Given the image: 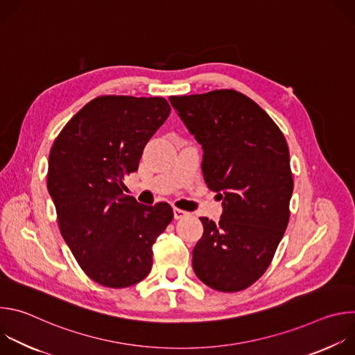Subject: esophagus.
I'll return each instance as SVG.
<instances>
[{"instance_id":"obj_1","label":"esophagus","mask_w":355,"mask_h":355,"mask_svg":"<svg viewBox=\"0 0 355 355\" xmlns=\"http://www.w3.org/2000/svg\"><path fill=\"white\" fill-rule=\"evenodd\" d=\"M173 212H174V219H182L188 215V212H185L182 209H178V208H173Z\"/></svg>"}]
</instances>
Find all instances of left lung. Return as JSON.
<instances>
[{
	"instance_id": "obj_1",
	"label": "left lung",
	"mask_w": 355,
	"mask_h": 355,
	"mask_svg": "<svg viewBox=\"0 0 355 355\" xmlns=\"http://www.w3.org/2000/svg\"><path fill=\"white\" fill-rule=\"evenodd\" d=\"M168 101L202 146V174L223 208L219 223L200 218L193 272L220 292L245 289L268 268L288 225L293 180L286 140L267 112L237 91Z\"/></svg>"
}]
</instances>
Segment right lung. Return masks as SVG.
Masks as SVG:
<instances>
[{
    "label": "right lung",
    "mask_w": 355,
    "mask_h": 355,
    "mask_svg": "<svg viewBox=\"0 0 355 355\" xmlns=\"http://www.w3.org/2000/svg\"><path fill=\"white\" fill-rule=\"evenodd\" d=\"M171 112L162 96H98L63 128L49 156L47 189L62 236L84 272L108 288L140 282L153 244L173 219L166 202L146 207L123 180Z\"/></svg>",
    "instance_id": "obj_1"
}]
</instances>
